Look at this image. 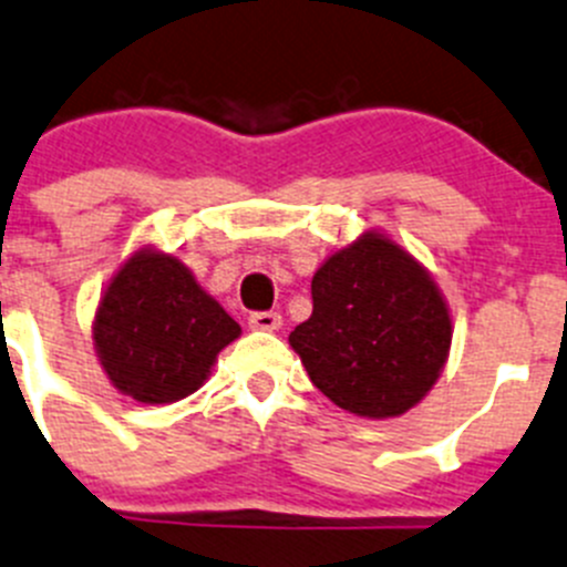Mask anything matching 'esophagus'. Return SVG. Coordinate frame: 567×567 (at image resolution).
<instances>
[{"label": "esophagus", "mask_w": 567, "mask_h": 567, "mask_svg": "<svg viewBox=\"0 0 567 567\" xmlns=\"http://www.w3.org/2000/svg\"><path fill=\"white\" fill-rule=\"evenodd\" d=\"M247 322H250V328H256V331H278L284 320H280L278 311H252Z\"/></svg>", "instance_id": "obj_1"}]
</instances>
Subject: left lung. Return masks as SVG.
<instances>
[{"label":"left lung","instance_id":"left-lung-1","mask_svg":"<svg viewBox=\"0 0 567 567\" xmlns=\"http://www.w3.org/2000/svg\"><path fill=\"white\" fill-rule=\"evenodd\" d=\"M315 309L289 333L311 384L359 417H398L434 386L451 348L440 289L395 241L364 234L311 278Z\"/></svg>","mask_w":567,"mask_h":567}]
</instances>
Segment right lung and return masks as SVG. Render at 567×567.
I'll list each match as a JSON object with an SVG mask.
<instances>
[{
	"label": "right lung",
	"mask_w": 567,
	"mask_h": 567,
	"mask_svg": "<svg viewBox=\"0 0 567 567\" xmlns=\"http://www.w3.org/2000/svg\"><path fill=\"white\" fill-rule=\"evenodd\" d=\"M239 333V322L175 256L142 250L100 300L94 348L118 392L172 403L203 386L219 350Z\"/></svg>",
	"instance_id": "add662e5"
}]
</instances>
